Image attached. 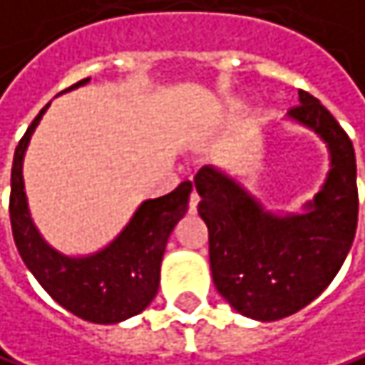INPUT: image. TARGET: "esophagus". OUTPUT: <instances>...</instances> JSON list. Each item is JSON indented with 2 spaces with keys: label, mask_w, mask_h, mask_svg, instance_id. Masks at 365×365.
Wrapping results in <instances>:
<instances>
[{
  "label": "esophagus",
  "mask_w": 365,
  "mask_h": 365,
  "mask_svg": "<svg viewBox=\"0 0 365 365\" xmlns=\"http://www.w3.org/2000/svg\"><path fill=\"white\" fill-rule=\"evenodd\" d=\"M198 202H200L198 194H196V192H192V196H190V213H196V209H198Z\"/></svg>",
  "instance_id": "1"
}]
</instances>
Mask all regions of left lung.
Instances as JSON below:
<instances>
[{
  "instance_id": "8db88e82",
  "label": "left lung",
  "mask_w": 365,
  "mask_h": 365,
  "mask_svg": "<svg viewBox=\"0 0 365 365\" xmlns=\"http://www.w3.org/2000/svg\"><path fill=\"white\" fill-rule=\"evenodd\" d=\"M286 120L314 131L328 150L324 183L299 213L267 209L240 175L215 165L194 178L217 292L257 322L282 319L317 299L347 259L357 227V167L347 133L301 89Z\"/></svg>"
}]
</instances>
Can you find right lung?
Returning <instances> with one entry per match:
<instances>
[{
    "label": "right lung",
    "mask_w": 365,
    "mask_h": 365,
    "mask_svg": "<svg viewBox=\"0 0 365 365\" xmlns=\"http://www.w3.org/2000/svg\"><path fill=\"white\" fill-rule=\"evenodd\" d=\"M89 81L83 79L66 91ZM48 108L50 104L35 116L14 152L10 219L16 249L35 280L66 312L93 324L125 322L142 314L158 292L165 247L173 227L187 213L192 183L183 182L160 198L144 200L125 227L102 249L87 255L58 250L33 221L22 175L26 148Z\"/></svg>",
    "instance_id": "obj_1"
}]
</instances>
